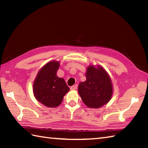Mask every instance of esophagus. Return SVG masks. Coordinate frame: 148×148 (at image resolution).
<instances>
[{"mask_svg": "<svg viewBox=\"0 0 148 148\" xmlns=\"http://www.w3.org/2000/svg\"><path fill=\"white\" fill-rule=\"evenodd\" d=\"M77 84H75V85H74V86H72L71 87V90H76V89H77Z\"/></svg>", "mask_w": 148, "mask_h": 148, "instance_id": "1", "label": "esophagus"}]
</instances>
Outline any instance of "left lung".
Instances as JSON below:
<instances>
[{
	"instance_id": "left-lung-1",
	"label": "left lung",
	"mask_w": 148,
	"mask_h": 148,
	"mask_svg": "<svg viewBox=\"0 0 148 148\" xmlns=\"http://www.w3.org/2000/svg\"><path fill=\"white\" fill-rule=\"evenodd\" d=\"M86 79L80 83L78 93L87 107L100 108L111 99L113 92L112 81L101 65H90L86 72Z\"/></svg>"
}]
</instances>
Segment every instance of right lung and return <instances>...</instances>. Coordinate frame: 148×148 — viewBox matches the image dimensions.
<instances>
[{
  "instance_id": "right-lung-1",
  "label": "right lung",
  "mask_w": 148,
  "mask_h": 148,
  "mask_svg": "<svg viewBox=\"0 0 148 148\" xmlns=\"http://www.w3.org/2000/svg\"><path fill=\"white\" fill-rule=\"evenodd\" d=\"M59 67L58 61L48 62L37 72L34 81V97L48 108H55L60 105L64 97L70 90L65 80L56 75Z\"/></svg>"
}]
</instances>
